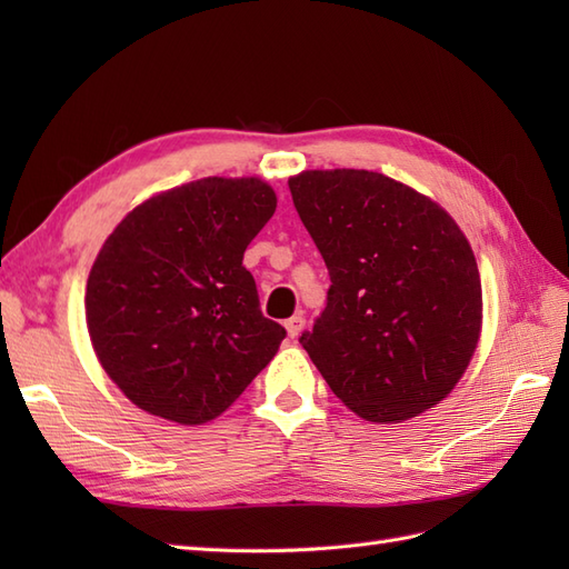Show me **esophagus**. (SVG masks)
<instances>
[{"label": "esophagus", "instance_id": "obj_1", "mask_svg": "<svg viewBox=\"0 0 569 569\" xmlns=\"http://www.w3.org/2000/svg\"><path fill=\"white\" fill-rule=\"evenodd\" d=\"M283 325H286V332H288V337H291V340H296V337H298L300 332H303V328H306V318L300 316V312H298V316L288 318Z\"/></svg>", "mask_w": 569, "mask_h": 569}]
</instances>
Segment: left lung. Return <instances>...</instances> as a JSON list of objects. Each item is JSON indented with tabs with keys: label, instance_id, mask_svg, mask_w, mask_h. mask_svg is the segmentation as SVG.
Returning a JSON list of instances; mask_svg holds the SVG:
<instances>
[{
	"label": "left lung",
	"instance_id": "1",
	"mask_svg": "<svg viewBox=\"0 0 569 569\" xmlns=\"http://www.w3.org/2000/svg\"><path fill=\"white\" fill-rule=\"evenodd\" d=\"M288 188L332 281L300 337L332 393L379 426L445 401L485 318L475 251L450 212L365 168L303 171Z\"/></svg>",
	"mask_w": 569,
	"mask_h": 569
}]
</instances>
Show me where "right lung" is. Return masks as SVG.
<instances>
[{"label": "right lung", "mask_w": 569, "mask_h": 569, "mask_svg": "<svg viewBox=\"0 0 569 569\" xmlns=\"http://www.w3.org/2000/svg\"><path fill=\"white\" fill-rule=\"evenodd\" d=\"M273 212L266 180L210 176L156 192L104 239L84 322L100 367L131 403L202 426L276 357L286 330L261 316L241 266Z\"/></svg>", "instance_id": "right-lung-1"}]
</instances>
